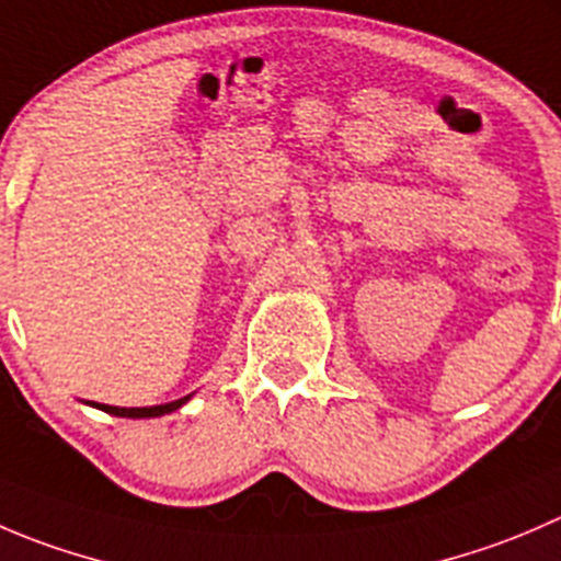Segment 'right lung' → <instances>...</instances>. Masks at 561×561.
<instances>
[{"label":"right lung","mask_w":561,"mask_h":561,"mask_svg":"<svg viewBox=\"0 0 561 561\" xmlns=\"http://www.w3.org/2000/svg\"><path fill=\"white\" fill-rule=\"evenodd\" d=\"M192 397V394H188ZM188 397H181L175 402H164V405H150V408H117V405H98V402H90V405L101 408V411L112 413V416H128V419H150V416H164V413L178 411Z\"/></svg>","instance_id":"add662e5"}]
</instances>
